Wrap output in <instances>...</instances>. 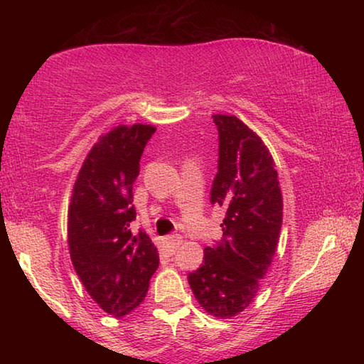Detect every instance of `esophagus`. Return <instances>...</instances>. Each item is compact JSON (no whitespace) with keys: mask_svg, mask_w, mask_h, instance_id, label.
<instances>
[{"mask_svg":"<svg viewBox=\"0 0 364 364\" xmlns=\"http://www.w3.org/2000/svg\"><path fill=\"white\" fill-rule=\"evenodd\" d=\"M181 242H183V239H181V236H178V234H173V236L165 237V239H164L165 252H167V254H170V255L175 254L176 249L181 245Z\"/></svg>","mask_w":364,"mask_h":364,"instance_id":"obj_1","label":"esophagus"}]
</instances>
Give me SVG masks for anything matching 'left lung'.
<instances>
[{
  "instance_id": "1",
  "label": "left lung",
  "mask_w": 364,
  "mask_h": 364,
  "mask_svg": "<svg viewBox=\"0 0 364 364\" xmlns=\"http://www.w3.org/2000/svg\"><path fill=\"white\" fill-rule=\"evenodd\" d=\"M218 130V173L210 202L226 208L223 239L205 247L202 267L189 273L194 297L207 313L244 311L278 249L282 194L274 160L262 138L234 115H212Z\"/></svg>"
}]
</instances>
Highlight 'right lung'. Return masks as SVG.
I'll return each instance as SVG.
<instances>
[{
  "label": "right lung",
  "instance_id": "right-lung-1",
  "mask_svg": "<svg viewBox=\"0 0 364 364\" xmlns=\"http://www.w3.org/2000/svg\"><path fill=\"white\" fill-rule=\"evenodd\" d=\"M156 127L119 125L91 147L73 184L69 225L70 258L86 292L109 315L122 318L144 300L159 267V252L136 218L133 183Z\"/></svg>",
  "mask_w": 364,
  "mask_h": 364
}]
</instances>
